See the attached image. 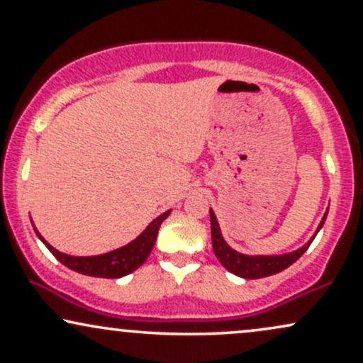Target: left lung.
Returning a JSON list of instances; mask_svg holds the SVG:
<instances>
[{
  "label": "left lung",
  "mask_w": 363,
  "mask_h": 363,
  "mask_svg": "<svg viewBox=\"0 0 363 363\" xmlns=\"http://www.w3.org/2000/svg\"><path fill=\"white\" fill-rule=\"evenodd\" d=\"M326 216H328V211L326 215H324L323 222L319 225L318 232L324 225ZM210 218H211V242H213L215 256L218 257V261L222 262L225 269H228V272L237 274V277L240 278H247V280L272 277V274L283 272V269L289 268L290 264H294V262L297 261L298 257L307 251V249H309L311 242L314 240V237H312L303 247L297 249L295 252L283 254V256H244V254L235 252L234 249L228 247L227 242H225L222 234H220L218 222H216L215 213L211 210H210Z\"/></svg>",
  "instance_id": "1"
}]
</instances>
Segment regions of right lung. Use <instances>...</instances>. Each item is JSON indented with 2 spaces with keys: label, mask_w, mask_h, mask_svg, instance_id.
<instances>
[{
  "label": "right lung",
  "mask_w": 363,
  "mask_h": 363,
  "mask_svg": "<svg viewBox=\"0 0 363 363\" xmlns=\"http://www.w3.org/2000/svg\"><path fill=\"white\" fill-rule=\"evenodd\" d=\"M170 211H165L164 215H160L158 218L153 220L148 225L147 230L141 234L138 239L133 240L131 244H128L126 247H121L118 251H112L102 256H91V257H74L68 256V254H62L56 249L51 247L43 237L39 235V239L45 244V247L52 252V256L56 257L61 264L68 266L73 272L86 274V277H99V278H121L126 277V274L133 273L135 269H138L145 261L148 259L150 252H152L153 245H155L158 228L160 223L167 218Z\"/></svg>",
  "instance_id": "1"
}]
</instances>
